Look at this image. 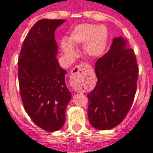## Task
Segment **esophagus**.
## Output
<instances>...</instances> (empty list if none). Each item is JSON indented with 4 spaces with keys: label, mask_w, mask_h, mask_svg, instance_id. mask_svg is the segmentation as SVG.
Returning a JSON list of instances; mask_svg holds the SVG:
<instances>
[{
    "label": "esophagus",
    "mask_w": 153,
    "mask_h": 153,
    "mask_svg": "<svg viewBox=\"0 0 153 153\" xmlns=\"http://www.w3.org/2000/svg\"><path fill=\"white\" fill-rule=\"evenodd\" d=\"M88 65L86 63H82L80 65L76 66L74 68L72 69L71 71V74L72 75H75V74H82L84 73V70L87 66Z\"/></svg>",
    "instance_id": "34e87169"
}]
</instances>
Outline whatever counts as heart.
Instances as JSON below:
<instances>
[{"mask_svg": "<svg viewBox=\"0 0 153 153\" xmlns=\"http://www.w3.org/2000/svg\"><path fill=\"white\" fill-rule=\"evenodd\" d=\"M108 37V30L105 26L81 24L71 32L67 42H62L61 48L65 55L72 58L76 54L74 48L84 45L86 56L90 58H97L105 52Z\"/></svg>", "mask_w": 153, "mask_h": 153, "instance_id": "obj_1", "label": "heart"}]
</instances>
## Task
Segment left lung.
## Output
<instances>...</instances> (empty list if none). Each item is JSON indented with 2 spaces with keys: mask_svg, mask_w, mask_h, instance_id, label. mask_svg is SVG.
<instances>
[{
  "mask_svg": "<svg viewBox=\"0 0 153 153\" xmlns=\"http://www.w3.org/2000/svg\"><path fill=\"white\" fill-rule=\"evenodd\" d=\"M97 82L88 94V117L94 128L108 130L120 124L132 104L138 77L134 51L122 36L95 64Z\"/></svg>",
  "mask_w": 153,
  "mask_h": 153,
  "instance_id": "obj_1",
  "label": "left lung"
}]
</instances>
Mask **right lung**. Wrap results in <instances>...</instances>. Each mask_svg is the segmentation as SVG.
Listing matches in <instances>:
<instances>
[{
  "label": "right lung",
  "instance_id": "right-lung-1",
  "mask_svg": "<svg viewBox=\"0 0 153 153\" xmlns=\"http://www.w3.org/2000/svg\"><path fill=\"white\" fill-rule=\"evenodd\" d=\"M65 20L42 19L26 36L19 55V82L26 112L39 127L58 131L65 122L71 93L65 84L66 71L56 59L54 33Z\"/></svg>",
  "mask_w": 153,
  "mask_h": 153
}]
</instances>
